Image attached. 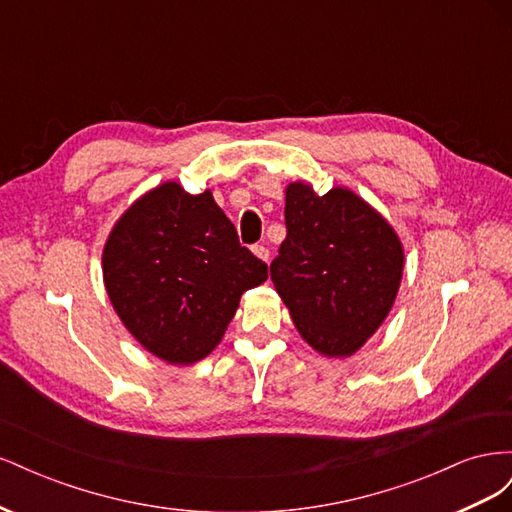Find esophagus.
<instances>
[{
  "mask_svg": "<svg viewBox=\"0 0 512 512\" xmlns=\"http://www.w3.org/2000/svg\"><path fill=\"white\" fill-rule=\"evenodd\" d=\"M252 252H254V256L260 258L262 262H269V250H267V245H254Z\"/></svg>",
  "mask_w": 512,
  "mask_h": 512,
  "instance_id": "1",
  "label": "esophagus"
}]
</instances>
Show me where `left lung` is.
<instances>
[{
  "label": "left lung",
  "mask_w": 512,
  "mask_h": 512,
  "mask_svg": "<svg viewBox=\"0 0 512 512\" xmlns=\"http://www.w3.org/2000/svg\"><path fill=\"white\" fill-rule=\"evenodd\" d=\"M286 230L271 280L299 335L322 356L346 359L389 316L404 275V245L384 215L350 188L318 196L286 185Z\"/></svg>",
  "instance_id": "8db88e82"
}]
</instances>
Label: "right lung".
I'll return each instance as SVG.
<instances>
[{"label": "right lung", "instance_id": "add662e5", "mask_svg": "<svg viewBox=\"0 0 512 512\" xmlns=\"http://www.w3.org/2000/svg\"><path fill=\"white\" fill-rule=\"evenodd\" d=\"M108 299L123 327L168 365H192L222 342L241 294L267 265L213 200L164 181L121 213L102 250Z\"/></svg>", "mask_w": 512, "mask_h": 512}]
</instances>
